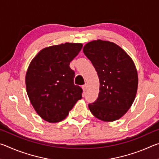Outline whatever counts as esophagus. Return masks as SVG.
Listing matches in <instances>:
<instances>
[{"label":"esophagus","instance_id":"1","mask_svg":"<svg viewBox=\"0 0 159 159\" xmlns=\"http://www.w3.org/2000/svg\"><path fill=\"white\" fill-rule=\"evenodd\" d=\"M87 88H88V85L86 84H84L83 85H82V88H83V91H85L86 90H87Z\"/></svg>","mask_w":159,"mask_h":159}]
</instances>
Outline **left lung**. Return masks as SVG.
Listing matches in <instances>:
<instances>
[{
	"instance_id": "left-lung-1",
	"label": "left lung",
	"mask_w": 159,
	"mask_h": 159,
	"mask_svg": "<svg viewBox=\"0 0 159 159\" xmlns=\"http://www.w3.org/2000/svg\"><path fill=\"white\" fill-rule=\"evenodd\" d=\"M83 50L99 80L98 98L88 104L91 113L103 121L119 119L133 104L138 90L133 60L116 44L102 40L88 43Z\"/></svg>"
}]
</instances>
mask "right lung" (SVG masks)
Here are the masks:
<instances>
[{
    "instance_id": "obj_1",
    "label": "right lung",
    "mask_w": 159,
    "mask_h": 159,
    "mask_svg": "<svg viewBox=\"0 0 159 159\" xmlns=\"http://www.w3.org/2000/svg\"><path fill=\"white\" fill-rule=\"evenodd\" d=\"M82 47L66 43L45 48L29 64L26 92L37 114L48 122L64 119L82 98V88L74 85L75 72L69 66Z\"/></svg>"
}]
</instances>
